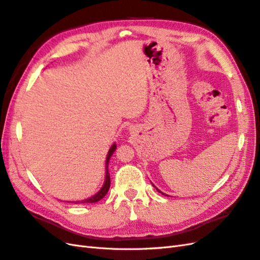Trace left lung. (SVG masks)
Listing matches in <instances>:
<instances>
[{
  "instance_id": "8db88e82",
  "label": "left lung",
  "mask_w": 260,
  "mask_h": 260,
  "mask_svg": "<svg viewBox=\"0 0 260 260\" xmlns=\"http://www.w3.org/2000/svg\"><path fill=\"white\" fill-rule=\"evenodd\" d=\"M153 186H154V185H153ZM154 187H155V188H156V186H154ZM156 190H157V191H158V192H160V194H161V195H165V196H167V195H166V194H164V192H161V191H160V190H159V189H158V188H156Z\"/></svg>"
}]
</instances>
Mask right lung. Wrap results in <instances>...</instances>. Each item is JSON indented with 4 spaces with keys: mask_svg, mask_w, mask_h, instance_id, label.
Segmentation results:
<instances>
[{
    "mask_svg": "<svg viewBox=\"0 0 260 260\" xmlns=\"http://www.w3.org/2000/svg\"><path fill=\"white\" fill-rule=\"evenodd\" d=\"M116 150V144L114 143L112 146H111V148H110V150H108V153H107V157H106V175H105V180H104V184H103V186H102V188L96 192L95 195H93L92 197H88V198H86V199H83V201H77V202H71V203H74V204H86V203H96V202H99V201H101V199L104 197L106 194H107V191H108V189H110V186H111V177H110V173H108V162H110V159H111V157H112V155H113V153L115 152Z\"/></svg>",
    "mask_w": 260,
    "mask_h": 260,
    "instance_id": "obj_1",
    "label": "right lung"
}]
</instances>
